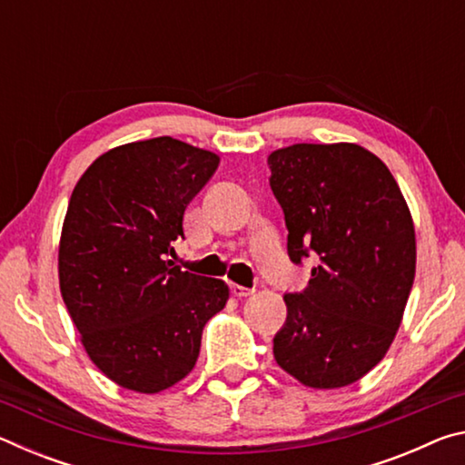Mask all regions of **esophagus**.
Segmentation results:
<instances>
[{"label": "esophagus", "mask_w": 465, "mask_h": 465, "mask_svg": "<svg viewBox=\"0 0 465 465\" xmlns=\"http://www.w3.org/2000/svg\"><path fill=\"white\" fill-rule=\"evenodd\" d=\"M232 293L235 295V297H248V295H252L254 293V289H250V287H242V285H232Z\"/></svg>", "instance_id": "esophagus-1"}]
</instances>
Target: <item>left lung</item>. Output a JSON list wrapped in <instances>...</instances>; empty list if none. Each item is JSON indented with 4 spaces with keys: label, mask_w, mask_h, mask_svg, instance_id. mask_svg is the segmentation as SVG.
<instances>
[{
    "label": "left lung",
    "mask_w": 465,
    "mask_h": 465,
    "mask_svg": "<svg viewBox=\"0 0 465 465\" xmlns=\"http://www.w3.org/2000/svg\"><path fill=\"white\" fill-rule=\"evenodd\" d=\"M287 254L313 256L308 287L285 293L277 363L310 388H342L380 363L416 269L411 211L380 157L355 143H297L269 155Z\"/></svg>",
    "instance_id": "8db88e82"
}]
</instances>
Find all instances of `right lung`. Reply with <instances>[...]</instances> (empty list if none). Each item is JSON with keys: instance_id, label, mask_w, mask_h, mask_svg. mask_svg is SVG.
<instances>
[{"instance_id": "1", "label": "right lung", "mask_w": 465, "mask_h": 465, "mask_svg": "<svg viewBox=\"0 0 465 465\" xmlns=\"http://www.w3.org/2000/svg\"><path fill=\"white\" fill-rule=\"evenodd\" d=\"M219 157L172 137L114 147L84 172L59 243V285L82 344L108 380L141 393L178 383L199 359L223 281L168 261Z\"/></svg>"}]
</instances>
